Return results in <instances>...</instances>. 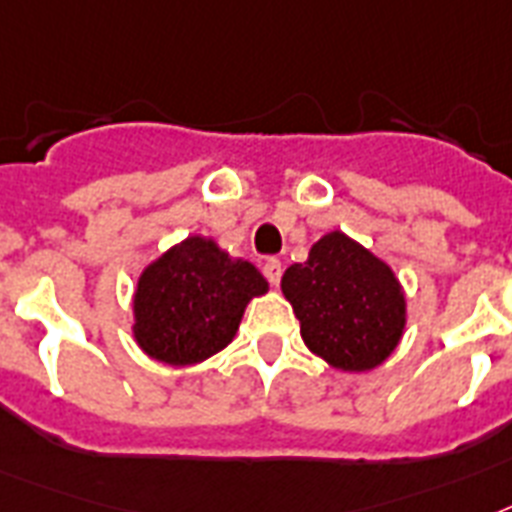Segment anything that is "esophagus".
<instances>
[{"mask_svg":"<svg viewBox=\"0 0 512 512\" xmlns=\"http://www.w3.org/2000/svg\"><path fill=\"white\" fill-rule=\"evenodd\" d=\"M264 277L269 282H272V285H280V280H282V261L280 259H266L264 261Z\"/></svg>","mask_w":512,"mask_h":512,"instance_id":"1","label":"esophagus"}]
</instances>
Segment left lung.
I'll return each mask as SVG.
<instances>
[{"label": "left lung", "mask_w": 512, "mask_h": 512, "mask_svg": "<svg viewBox=\"0 0 512 512\" xmlns=\"http://www.w3.org/2000/svg\"><path fill=\"white\" fill-rule=\"evenodd\" d=\"M282 293L303 342L335 369H374L403 335L405 298L395 274L342 232L324 235L306 264L287 269Z\"/></svg>", "instance_id": "1"}]
</instances>
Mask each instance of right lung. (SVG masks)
<instances>
[{"label":"right lung","instance_id":"obj_1","mask_svg":"<svg viewBox=\"0 0 512 512\" xmlns=\"http://www.w3.org/2000/svg\"><path fill=\"white\" fill-rule=\"evenodd\" d=\"M266 287L251 261L230 259L214 240H183L138 280L135 340L172 366L204 361L235 337L246 303Z\"/></svg>","mask_w":512,"mask_h":512}]
</instances>
